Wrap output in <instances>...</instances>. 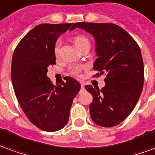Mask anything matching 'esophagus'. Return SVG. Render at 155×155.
<instances>
[{
  "mask_svg": "<svg viewBox=\"0 0 155 155\" xmlns=\"http://www.w3.org/2000/svg\"><path fill=\"white\" fill-rule=\"evenodd\" d=\"M81 91H83L84 90V84L83 82H81Z\"/></svg>",
  "mask_w": 155,
  "mask_h": 155,
  "instance_id": "1",
  "label": "esophagus"
}]
</instances>
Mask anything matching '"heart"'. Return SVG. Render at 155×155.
Listing matches in <instances>:
<instances>
[{"mask_svg": "<svg viewBox=\"0 0 155 155\" xmlns=\"http://www.w3.org/2000/svg\"><path fill=\"white\" fill-rule=\"evenodd\" d=\"M73 42H74V45L76 46L78 50L80 51L81 48H83L84 46H90L91 45V42L90 40L88 39L86 35H76L74 36L73 38ZM61 42L60 40L54 42V47H53V51H54V54L55 57H58L60 55V50H61ZM85 69V66L83 64H77V65H72L69 68V72L70 74H71L74 76L76 77H80L82 71H84Z\"/></svg>", "mask_w": 155, "mask_h": 155, "instance_id": "1", "label": "heart"}]
</instances>
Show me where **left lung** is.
<instances>
[{"mask_svg":"<svg viewBox=\"0 0 155 155\" xmlns=\"http://www.w3.org/2000/svg\"><path fill=\"white\" fill-rule=\"evenodd\" d=\"M82 28L94 35L97 60L93 77L105 74L101 90L85 85L93 96L91 117L103 127H113L129 116L139 101L144 81L143 58L140 46L122 27L113 23H74L71 30Z\"/></svg>","mask_w":155,"mask_h":155,"instance_id":"8db88e82","label":"left lung"}]
</instances>
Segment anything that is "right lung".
<instances>
[{"instance_id":"1","label":"right lung","mask_w":155,"mask_h":155,"mask_svg":"<svg viewBox=\"0 0 155 155\" xmlns=\"http://www.w3.org/2000/svg\"><path fill=\"white\" fill-rule=\"evenodd\" d=\"M71 25L35 26L19 42L12 56V81L18 103L33 124L48 132L66 125L73 100L81 90V84L73 78L54 85L47 76L48 67L55 64L54 42Z\"/></svg>"}]
</instances>
